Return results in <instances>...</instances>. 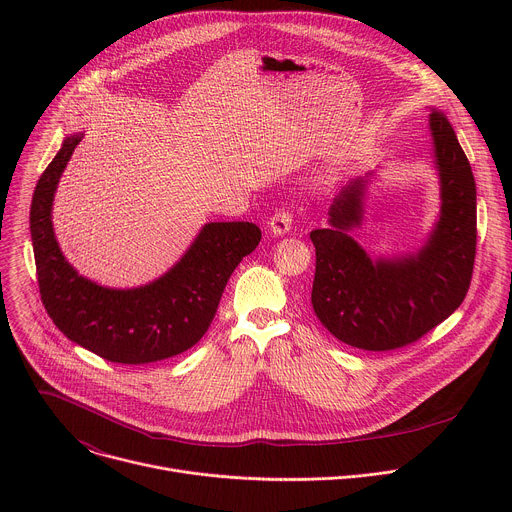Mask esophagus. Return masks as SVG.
Returning a JSON list of instances; mask_svg holds the SVG:
<instances>
[{"mask_svg":"<svg viewBox=\"0 0 512 512\" xmlns=\"http://www.w3.org/2000/svg\"><path fill=\"white\" fill-rule=\"evenodd\" d=\"M291 221H294V216H291V212L287 208H279L275 210V214L271 216L269 221V229L275 237H281L285 233L291 231Z\"/></svg>","mask_w":512,"mask_h":512,"instance_id":"obj_1","label":"esophagus"}]
</instances>
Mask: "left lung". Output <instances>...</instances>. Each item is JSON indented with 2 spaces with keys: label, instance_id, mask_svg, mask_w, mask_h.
<instances>
[{
  "label": "left lung",
  "instance_id": "1",
  "mask_svg": "<svg viewBox=\"0 0 512 512\" xmlns=\"http://www.w3.org/2000/svg\"><path fill=\"white\" fill-rule=\"evenodd\" d=\"M440 216L415 253L371 257L352 237L364 218L375 172L350 180L328 210V227L310 233L316 247L312 306L338 340L362 350H393L419 340L464 302L476 255V182L456 131L442 111L429 113Z\"/></svg>",
  "mask_w": 512,
  "mask_h": 512
}]
</instances>
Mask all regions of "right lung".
Returning <instances> with one entry per match:
<instances>
[{
    "label": "right lung",
    "instance_id": "right-lung-1",
    "mask_svg": "<svg viewBox=\"0 0 512 512\" xmlns=\"http://www.w3.org/2000/svg\"><path fill=\"white\" fill-rule=\"evenodd\" d=\"M83 133L68 135L40 176L30 233L42 304L72 342L121 364H145L192 348L208 330L225 285L261 241L253 223H208L158 279L129 289L99 285L72 267L56 241L52 202Z\"/></svg>",
    "mask_w": 512,
    "mask_h": 512
}]
</instances>
